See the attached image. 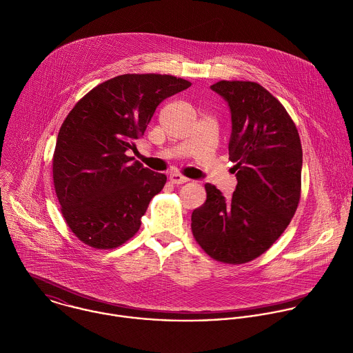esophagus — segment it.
Masks as SVG:
<instances>
[{"instance_id":"1","label":"esophagus","mask_w":353,"mask_h":353,"mask_svg":"<svg viewBox=\"0 0 353 353\" xmlns=\"http://www.w3.org/2000/svg\"><path fill=\"white\" fill-rule=\"evenodd\" d=\"M169 180H170L172 184H184V183L188 181L187 177H184V176L179 174V173H172V174L169 176Z\"/></svg>"}]
</instances>
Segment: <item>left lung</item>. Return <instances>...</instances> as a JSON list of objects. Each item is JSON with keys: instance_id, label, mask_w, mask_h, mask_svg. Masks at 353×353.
Returning <instances> with one entry per match:
<instances>
[{"instance_id": "left-lung-1", "label": "left lung", "mask_w": 353, "mask_h": 353, "mask_svg": "<svg viewBox=\"0 0 353 353\" xmlns=\"http://www.w3.org/2000/svg\"><path fill=\"white\" fill-rule=\"evenodd\" d=\"M210 88L231 108L228 148L238 184L230 201L214 185L205 184L206 201L192 212L191 230L213 260L245 264L278 241L297 210L301 140L286 108L260 83L219 81Z\"/></svg>"}]
</instances>
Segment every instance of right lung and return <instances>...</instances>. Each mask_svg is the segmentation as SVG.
<instances>
[{
    "instance_id": "add662e5",
    "label": "right lung",
    "mask_w": 353,
    "mask_h": 353,
    "mask_svg": "<svg viewBox=\"0 0 353 353\" xmlns=\"http://www.w3.org/2000/svg\"><path fill=\"white\" fill-rule=\"evenodd\" d=\"M188 86L168 74H122L68 112L53 152V185L61 216L82 243L107 250L136 235L166 176L132 162L126 151L136 150L159 103Z\"/></svg>"
}]
</instances>
